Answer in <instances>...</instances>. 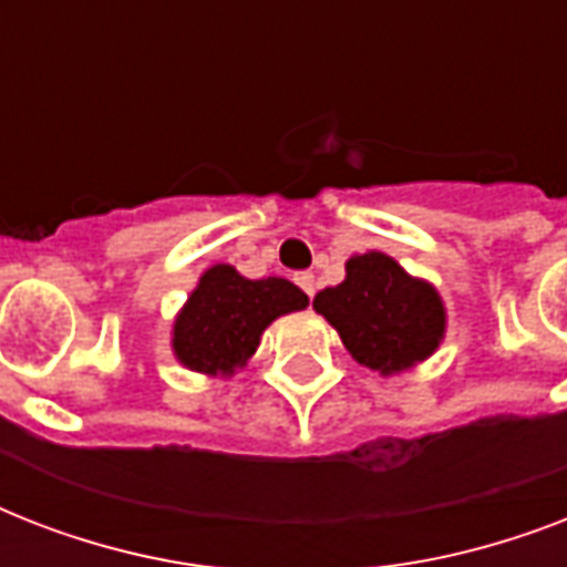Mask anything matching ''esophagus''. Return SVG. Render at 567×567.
Here are the masks:
<instances>
[{
	"label": "esophagus",
	"instance_id": "esophagus-1",
	"mask_svg": "<svg viewBox=\"0 0 567 567\" xmlns=\"http://www.w3.org/2000/svg\"><path fill=\"white\" fill-rule=\"evenodd\" d=\"M297 285H300L309 297H315V274H309V270H306V274H297Z\"/></svg>",
	"mask_w": 567,
	"mask_h": 567
}]
</instances>
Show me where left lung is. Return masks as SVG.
<instances>
[{
	"label": "left lung",
	"mask_w": 567,
	"mask_h": 567,
	"mask_svg": "<svg viewBox=\"0 0 567 567\" xmlns=\"http://www.w3.org/2000/svg\"><path fill=\"white\" fill-rule=\"evenodd\" d=\"M315 311L338 329L355 362L382 377L430 359L447 323L439 291L385 252L350 258L344 282L323 288Z\"/></svg>",
	"instance_id": "left-lung-1"
}]
</instances>
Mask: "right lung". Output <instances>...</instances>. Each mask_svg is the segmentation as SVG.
<instances>
[{
  "label": "right lung",
  "mask_w": 567,
  "mask_h": 567,
  "mask_svg": "<svg viewBox=\"0 0 567 567\" xmlns=\"http://www.w3.org/2000/svg\"><path fill=\"white\" fill-rule=\"evenodd\" d=\"M309 306L288 279H247L231 265H214L182 306L173 323V353L185 368L208 377H231L256 353L261 332L276 318Z\"/></svg>",
  "instance_id": "1"
}]
</instances>
